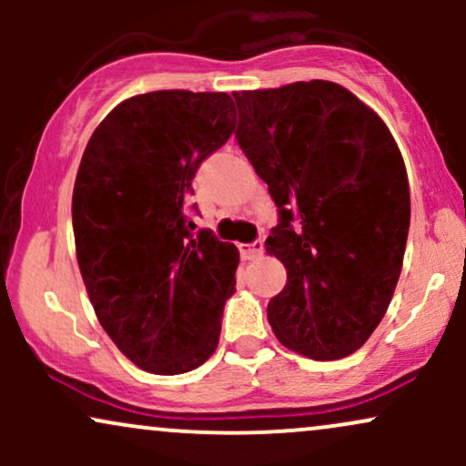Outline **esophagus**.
<instances>
[{
    "mask_svg": "<svg viewBox=\"0 0 466 466\" xmlns=\"http://www.w3.org/2000/svg\"><path fill=\"white\" fill-rule=\"evenodd\" d=\"M240 254H243V258L248 260L258 258V256L263 254V240H254V243L249 245H240Z\"/></svg>",
    "mask_w": 466,
    "mask_h": 466,
    "instance_id": "1",
    "label": "esophagus"
}]
</instances>
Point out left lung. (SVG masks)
<instances>
[{"label":"left lung","mask_w":466,"mask_h":466,"mask_svg":"<svg viewBox=\"0 0 466 466\" xmlns=\"http://www.w3.org/2000/svg\"><path fill=\"white\" fill-rule=\"evenodd\" d=\"M237 140L280 221L265 240L287 269L267 304L282 346L318 361L360 350L403 267L410 184L392 133L330 80L234 92Z\"/></svg>","instance_id":"1"}]
</instances>
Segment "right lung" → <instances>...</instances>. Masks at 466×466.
Instances as JSON below:
<instances>
[{"mask_svg": "<svg viewBox=\"0 0 466 466\" xmlns=\"http://www.w3.org/2000/svg\"><path fill=\"white\" fill-rule=\"evenodd\" d=\"M234 120L223 92L133 96L96 127L80 159V276L106 335L147 372H190L217 350L238 249L195 232L186 210L197 168L228 142Z\"/></svg>", "mask_w": 466, "mask_h": 466, "instance_id": "add662e5", "label": "right lung"}]
</instances>
